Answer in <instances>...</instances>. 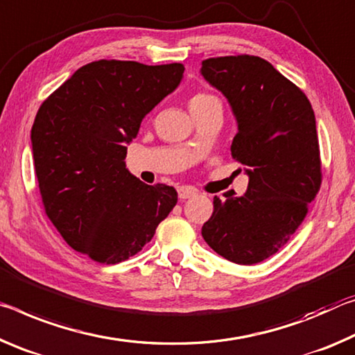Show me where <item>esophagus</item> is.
<instances>
[{"instance_id": "esophagus-1", "label": "esophagus", "mask_w": 355, "mask_h": 355, "mask_svg": "<svg viewBox=\"0 0 355 355\" xmlns=\"http://www.w3.org/2000/svg\"><path fill=\"white\" fill-rule=\"evenodd\" d=\"M178 193H179V198H181V200H189V198H191V196L198 195V191H196L195 189H191V187H181L178 190Z\"/></svg>"}]
</instances>
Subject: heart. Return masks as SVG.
<instances>
[{
    "label": "heart",
    "instance_id": "obj_1",
    "mask_svg": "<svg viewBox=\"0 0 355 355\" xmlns=\"http://www.w3.org/2000/svg\"><path fill=\"white\" fill-rule=\"evenodd\" d=\"M212 98H217V97L212 94H206V92H198V94H193L190 97V108L200 107V105H202V103L212 101Z\"/></svg>",
    "mask_w": 355,
    "mask_h": 355
}]
</instances>
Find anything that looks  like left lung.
Returning <instances> with one entry per match:
<instances>
[{
	"label": "left lung",
	"mask_w": 355,
	"mask_h": 355,
	"mask_svg": "<svg viewBox=\"0 0 355 355\" xmlns=\"http://www.w3.org/2000/svg\"><path fill=\"white\" fill-rule=\"evenodd\" d=\"M201 73L228 98L239 127L231 155L250 176L243 196L214 198L201 234L220 257L257 264L291 239L321 189L315 113L305 92L259 56L209 58Z\"/></svg>",
	"instance_id": "left-lung-1"
}]
</instances>
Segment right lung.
I'll use <instances>...</instances> for the list:
<instances>
[{
  "label": "right lung",
  "instance_id": "obj_1",
  "mask_svg": "<svg viewBox=\"0 0 355 355\" xmlns=\"http://www.w3.org/2000/svg\"><path fill=\"white\" fill-rule=\"evenodd\" d=\"M182 73L181 62L92 61L39 107L31 141L44 211L62 239L96 263L132 258L176 206L174 187L141 182L124 159L125 143Z\"/></svg>",
  "mask_w": 355,
  "mask_h": 355
}]
</instances>
